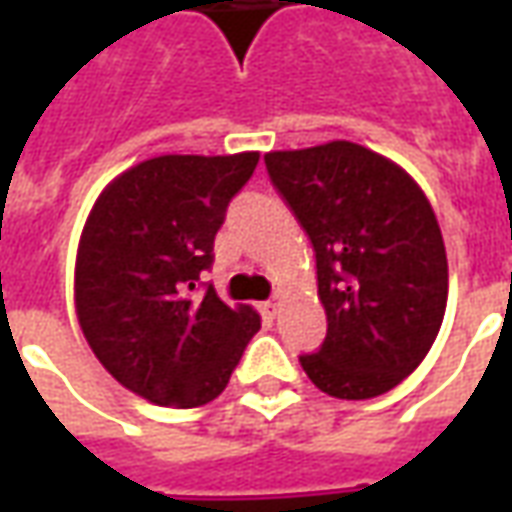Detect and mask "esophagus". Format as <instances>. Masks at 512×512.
<instances>
[{
  "label": "esophagus",
  "instance_id": "obj_1",
  "mask_svg": "<svg viewBox=\"0 0 512 512\" xmlns=\"http://www.w3.org/2000/svg\"><path fill=\"white\" fill-rule=\"evenodd\" d=\"M277 310H279L277 301H266V304H260V312H263L266 318H271V321L277 318Z\"/></svg>",
  "mask_w": 512,
  "mask_h": 512
}]
</instances>
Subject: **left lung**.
<instances>
[{
  "label": "left lung",
  "instance_id": "left-lung-1",
  "mask_svg": "<svg viewBox=\"0 0 512 512\" xmlns=\"http://www.w3.org/2000/svg\"><path fill=\"white\" fill-rule=\"evenodd\" d=\"M266 169L310 235L326 340L299 359L321 392L378 397L428 356L447 310L436 213L406 169L356 142L271 150Z\"/></svg>",
  "mask_w": 512,
  "mask_h": 512
}]
</instances>
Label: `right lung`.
Listing matches in <instances>:
<instances>
[{
    "instance_id": "right-lung-1",
    "label": "right lung",
    "mask_w": 512,
    "mask_h": 512,
    "mask_svg": "<svg viewBox=\"0 0 512 512\" xmlns=\"http://www.w3.org/2000/svg\"><path fill=\"white\" fill-rule=\"evenodd\" d=\"M257 158H147L98 194L84 222L73 277L84 340L106 373L156 406L194 408L222 395L260 329L252 307H227L211 285L194 293Z\"/></svg>"
}]
</instances>
